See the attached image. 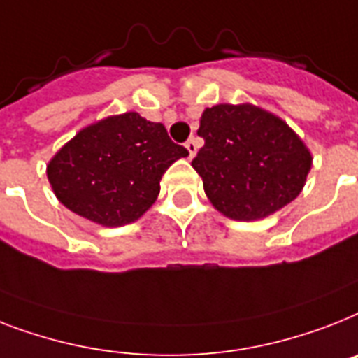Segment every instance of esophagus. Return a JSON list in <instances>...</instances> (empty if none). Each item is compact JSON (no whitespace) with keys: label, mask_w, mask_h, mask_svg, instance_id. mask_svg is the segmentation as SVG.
Returning a JSON list of instances; mask_svg holds the SVG:
<instances>
[{"label":"esophagus","mask_w":358,"mask_h":358,"mask_svg":"<svg viewBox=\"0 0 358 358\" xmlns=\"http://www.w3.org/2000/svg\"><path fill=\"white\" fill-rule=\"evenodd\" d=\"M185 149L189 150V158H194V154L199 150V141H196V138H189L185 141Z\"/></svg>","instance_id":"1"}]
</instances>
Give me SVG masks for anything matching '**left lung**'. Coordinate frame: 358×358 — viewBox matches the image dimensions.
Segmentation results:
<instances>
[{"instance_id":"obj_1","label":"left lung","mask_w":358,"mask_h":358,"mask_svg":"<svg viewBox=\"0 0 358 358\" xmlns=\"http://www.w3.org/2000/svg\"><path fill=\"white\" fill-rule=\"evenodd\" d=\"M204 147L191 165L220 213L235 220L268 217L300 194L310 152L289 124L252 104H217L200 117Z\"/></svg>"}]
</instances>
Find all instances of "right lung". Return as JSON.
<instances>
[{
  "instance_id": "add662e5",
  "label": "right lung",
  "mask_w": 358,
  "mask_h": 358,
  "mask_svg": "<svg viewBox=\"0 0 358 358\" xmlns=\"http://www.w3.org/2000/svg\"><path fill=\"white\" fill-rule=\"evenodd\" d=\"M187 154L164 124L127 112L80 130L49 162L48 178L66 208L113 228L139 219L165 171Z\"/></svg>"
}]
</instances>
